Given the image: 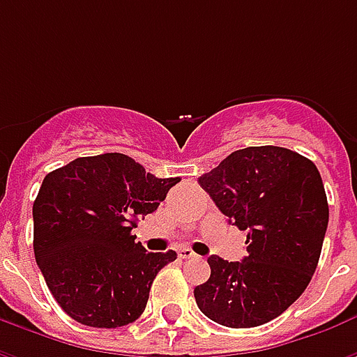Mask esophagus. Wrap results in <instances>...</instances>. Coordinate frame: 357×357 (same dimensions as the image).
Returning <instances> with one entry per match:
<instances>
[{"mask_svg": "<svg viewBox=\"0 0 357 357\" xmlns=\"http://www.w3.org/2000/svg\"><path fill=\"white\" fill-rule=\"evenodd\" d=\"M179 258H181V260H195V258H199V256L195 255L193 250L183 248V250H179Z\"/></svg>", "mask_w": 357, "mask_h": 357, "instance_id": "34e87169", "label": "esophagus"}]
</instances>
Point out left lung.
Here are the masks:
<instances>
[{
  "instance_id": "1",
  "label": "left lung",
  "mask_w": 357,
  "mask_h": 357,
  "mask_svg": "<svg viewBox=\"0 0 357 357\" xmlns=\"http://www.w3.org/2000/svg\"><path fill=\"white\" fill-rule=\"evenodd\" d=\"M222 214L248 231L241 262L210 256V279L195 300L212 321L247 329L275 319L312 281L329 224L319 170L291 149L247 147L202 174Z\"/></svg>"
}]
</instances>
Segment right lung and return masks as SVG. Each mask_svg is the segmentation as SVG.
Masks as SVG:
<instances>
[{
  "label": "right lung",
  "mask_w": 357,
  "mask_h": 357,
  "mask_svg": "<svg viewBox=\"0 0 357 357\" xmlns=\"http://www.w3.org/2000/svg\"><path fill=\"white\" fill-rule=\"evenodd\" d=\"M178 181L122 153L82 156L43 178L32 208L36 262L74 321L114 329L143 314L153 279L178 255L147 252L132 229Z\"/></svg>",
  "instance_id": "add662e5"
}]
</instances>
